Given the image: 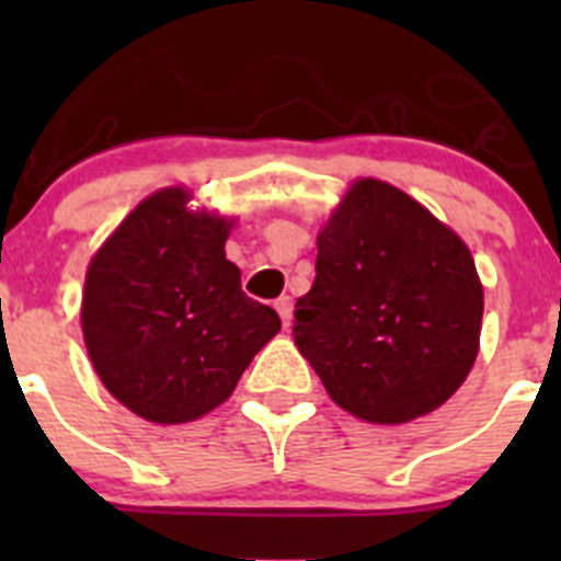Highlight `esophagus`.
Wrapping results in <instances>:
<instances>
[{
	"label": "esophagus",
	"instance_id": "esophagus-1",
	"mask_svg": "<svg viewBox=\"0 0 561 561\" xmlns=\"http://www.w3.org/2000/svg\"><path fill=\"white\" fill-rule=\"evenodd\" d=\"M276 312H279L282 322H285V328L290 325V320H293V298L290 296L276 298Z\"/></svg>",
	"mask_w": 561,
	"mask_h": 561
}]
</instances>
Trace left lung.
<instances>
[{
  "label": "left lung",
  "instance_id": "left-lung-1",
  "mask_svg": "<svg viewBox=\"0 0 561 561\" xmlns=\"http://www.w3.org/2000/svg\"><path fill=\"white\" fill-rule=\"evenodd\" d=\"M483 285L461 236L380 179H355L317 233V276L293 339L350 415H428L472 371Z\"/></svg>",
  "mask_w": 561,
  "mask_h": 561
}]
</instances>
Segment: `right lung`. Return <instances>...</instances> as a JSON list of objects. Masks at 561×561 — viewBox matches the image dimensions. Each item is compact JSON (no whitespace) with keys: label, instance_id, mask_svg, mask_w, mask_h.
Instances as JSON below:
<instances>
[{"label":"right lung","instance_id":"1","mask_svg":"<svg viewBox=\"0 0 561 561\" xmlns=\"http://www.w3.org/2000/svg\"><path fill=\"white\" fill-rule=\"evenodd\" d=\"M195 192L144 197L92 254L81 328L118 404L160 426L192 423L230 399L282 320L241 290L225 254L236 217L192 208Z\"/></svg>","mask_w":561,"mask_h":561}]
</instances>
